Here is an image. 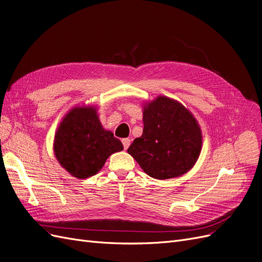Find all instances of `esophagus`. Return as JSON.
Returning <instances> with one entry per match:
<instances>
[{"label": "esophagus", "mask_w": 262, "mask_h": 262, "mask_svg": "<svg viewBox=\"0 0 262 262\" xmlns=\"http://www.w3.org/2000/svg\"><path fill=\"white\" fill-rule=\"evenodd\" d=\"M130 143H131V140L130 139H123L122 140V144H123L124 149H126V148L130 146Z\"/></svg>", "instance_id": "obj_1"}]
</instances>
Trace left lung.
I'll use <instances>...</instances> for the list:
<instances>
[{
  "label": "left lung",
  "instance_id": "8db88e82",
  "mask_svg": "<svg viewBox=\"0 0 262 262\" xmlns=\"http://www.w3.org/2000/svg\"><path fill=\"white\" fill-rule=\"evenodd\" d=\"M143 133L128 148L149 177L169 179L184 175L199 158L202 133L193 115L166 96L143 107Z\"/></svg>",
  "mask_w": 262,
  "mask_h": 262
}]
</instances>
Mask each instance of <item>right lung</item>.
Segmentation results:
<instances>
[{"label":"right lung","instance_id":"add662e5","mask_svg":"<svg viewBox=\"0 0 262 262\" xmlns=\"http://www.w3.org/2000/svg\"><path fill=\"white\" fill-rule=\"evenodd\" d=\"M122 149L121 141L102 128L95 106L71 109L54 136L55 157L63 168L78 179L96 175L110 155Z\"/></svg>","mask_w":262,"mask_h":262}]
</instances>
